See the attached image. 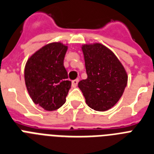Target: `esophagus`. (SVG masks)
Masks as SVG:
<instances>
[{
	"instance_id": "34e87169",
	"label": "esophagus",
	"mask_w": 154,
	"mask_h": 154,
	"mask_svg": "<svg viewBox=\"0 0 154 154\" xmlns=\"http://www.w3.org/2000/svg\"><path fill=\"white\" fill-rule=\"evenodd\" d=\"M79 82V80L78 79H75L73 81H72V86H73V88H76L77 86V84Z\"/></svg>"
}]
</instances>
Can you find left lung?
<instances>
[{
	"label": "left lung",
	"instance_id": "obj_1",
	"mask_svg": "<svg viewBox=\"0 0 154 154\" xmlns=\"http://www.w3.org/2000/svg\"><path fill=\"white\" fill-rule=\"evenodd\" d=\"M87 79L78 83L86 103L104 112L121 98L127 84V74L115 54L100 43L83 45Z\"/></svg>",
	"mask_w": 154,
	"mask_h": 154
}]
</instances>
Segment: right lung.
Instances as JSON below:
<instances>
[{
    "mask_svg": "<svg viewBox=\"0 0 154 154\" xmlns=\"http://www.w3.org/2000/svg\"><path fill=\"white\" fill-rule=\"evenodd\" d=\"M66 51L67 46L52 42L36 51L25 66L27 92L34 103L47 111L62 107L71 87L64 67Z\"/></svg>",
    "mask_w": 154,
    "mask_h": 154,
    "instance_id": "1",
    "label": "right lung"
}]
</instances>
